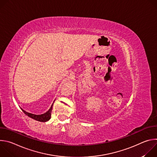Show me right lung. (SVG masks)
<instances>
[{
    "label": "right lung",
    "instance_id": "1",
    "mask_svg": "<svg viewBox=\"0 0 157 157\" xmlns=\"http://www.w3.org/2000/svg\"><path fill=\"white\" fill-rule=\"evenodd\" d=\"M53 105V104H52V105L51 106L50 109H49V110L48 112H47L46 113H44V114H41V115H35V114L27 113V112L25 111L24 110H23L22 109H21V110L27 116H28L29 117H31V118H32V119H33L36 121H40V122H47L48 120H50V119L51 118V114H52Z\"/></svg>",
    "mask_w": 157,
    "mask_h": 157
}]
</instances>
